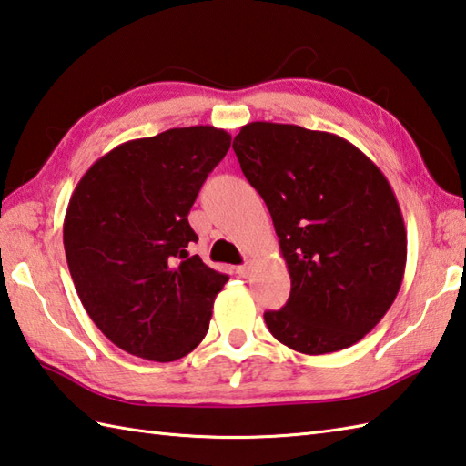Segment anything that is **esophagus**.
<instances>
[{
  "mask_svg": "<svg viewBox=\"0 0 466 466\" xmlns=\"http://www.w3.org/2000/svg\"><path fill=\"white\" fill-rule=\"evenodd\" d=\"M237 273H239L241 278H249V275L253 273V263H245V265H239V268H237Z\"/></svg>",
  "mask_w": 466,
  "mask_h": 466,
  "instance_id": "1",
  "label": "esophagus"
}]
</instances>
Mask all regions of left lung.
<instances>
[{
	"instance_id": "1",
	"label": "left lung",
	"mask_w": 466,
	"mask_h": 466,
	"mask_svg": "<svg viewBox=\"0 0 466 466\" xmlns=\"http://www.w3.org/2000/svg\"><path fill=\"white\" fill-rule=\"evenodd\" d=\"M233 150L291 278L286 306L263 316L273 338L309 356L356 344L404 279L406 227L388 178L352 142L296 125L249 122Z\"/></svg>"
}]
</instances>
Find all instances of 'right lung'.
Segmentation results:
<instances>
[{
    "label": "right lung",
    "instance_id": "obj_1",
    "mask_svg": "<svg viewBox=\"0 0 466 466\" xmlns=\"http://www.w3.org/2000/svg\"><path fill=\"white\" fill-rule=\"evenodd\" d=\"M231 147L215 127L122 142L76 185L64 249L90 319L125 352L173 362L201 344L229 278L188 255V211Z\"/></svg>",
    "mask_w": 466,
    "mask_h": 466
}]
</instances>
